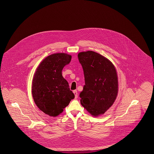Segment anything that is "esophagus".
Masks as SVG:
<instances>
[{
  "mask_svg": "<svg viewBox=\"0 0 154 154\" xmlns=\"http://www.w3.org/2000/svg\"><path fill=\"white\" fill-rule=\"evenodd\" d=\"M73 92L74 93V94H75V98H78V91H76V90H74L73 91Z\"/></svg>",
  "mask_w": 154,
  "mask_h": 154,
  "instance_id": "obj_1",
  "label": "esophagus"
}]
</instances>
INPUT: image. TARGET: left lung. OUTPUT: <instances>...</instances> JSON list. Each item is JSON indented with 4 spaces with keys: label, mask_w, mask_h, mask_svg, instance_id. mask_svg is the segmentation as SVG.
<instances>
[{
    "label": "left lung",
    "mask_w": 154,
    "mask_h": 154,
    "mask_svg": "<svg viewBox=\"0 0 154 154\" xmlns=\"http://www.w3.org/2000/svg\"><path fill=\"white\" fill-rule=\"evenodd\" d=\"M78 57L85 77L81 104L94 117L104 114L114 104L118 94L116 67L106 57L93 51L79 52Z\"/></svg>",
    "instance_id": "1"
}]
</instances>
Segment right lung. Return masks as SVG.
I'll return each mask as SVG.
<instances>
[{
    "instance_id": "obj_1",
    "label": "right lung",
    "mask_w": 154,
    "mask_h": 154,
    "mask_svg": "<svg viewBox=\"0 0 154 154\" xmlns=\"http://www.w3.org/2000/svg\"><path fill=\"white\" fill-rule=\"evenodd\" d=\"M71 59V55L65 53L50 54L40 62L34 74L32 98L38 108L49 116H58L75 98L62 73Z\"/></svg>"
}]
</instances>
